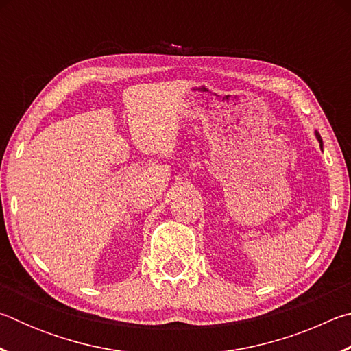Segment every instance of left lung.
I'll use <instances>...</instances> for the list:
<instances>
[{"mask_svg": "<svg viewBox=\"0 0 351 351\" xmlns=\"http://www.w3.org/2000/svg\"><path fill=\"white\" fill-rule=\"evenodd\" d=\"M316 138H317V141L320 142V148H322V138H320V134L316 132Z\"/></svg>", "mask_w": 351, "mask_h": 351, "instance_id": "1", "label": "left lung"}]
</instances>
